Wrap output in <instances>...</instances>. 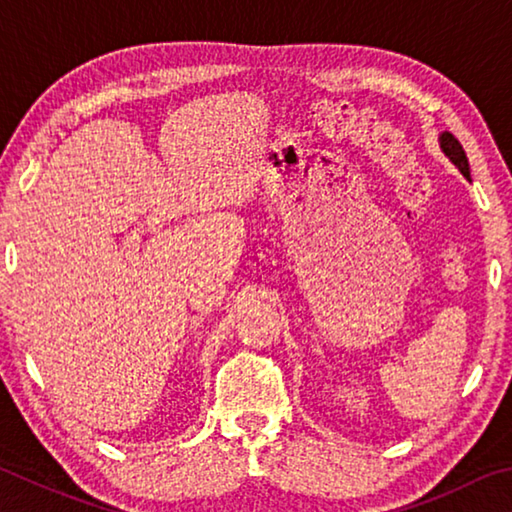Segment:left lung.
Here are the masks:
<instances>
[{"label": "left lung", "mask_w": 512, "mask_h": 512, "mask_svg": "<svg viewBox=\"0 0 512 512\" xmlns=\"http://www.w3.org/2000/svg\"><path fill=\"white\" fill-rule=\"evenodd\" d=\"M438 144H440V151H443L449 158V162H452L465 178H470V162H467V155L463 151L461 142H458L452 133L443 131L438 135Z\"/></svg>", "instance_id": "left-lung-1"}]
</instances>
